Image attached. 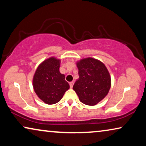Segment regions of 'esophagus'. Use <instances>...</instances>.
Returning <instances> with one entry per match:
<instances>
[{
	"label": "esophagus",
	"mask_w": 146,
	"mask_h": 146,
	"mask_svg": "<svg viewBox=\"0 0 146 146\" xmlns=\"http://www.w3.org/2000/svg\"><path fill=\"white\" fill-rule=\"evenodd\" d=\"M69 84H70V87L72 88L73 86H74V82H70Z\"/></svg>",
	"instance_id": "obj_1"
}]
</instances>
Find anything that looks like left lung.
<instances>
[{"label": "left lung", "instance_id": "obj_1", "mask_svg": "<svg viewBox=\"0 0 146 146\" xmlns=\"http://www.w3.org/2000/svg\"><path fill=\"white\" fill-rule=\"evenodd\" d=\"M79 78L73 90L82 103L94 106L106 96L111 87V78L107 68L98 60L86 58L77 62Z\"/></svg>", "mask_w": 146, "mask_h": 146}]
</instances>
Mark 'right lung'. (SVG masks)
Returning a JSON list of instances; mask_svg holds the SVG:
<instances>
[{"mask_svg": "<svg viewBox=\"0 0 146 146\" xmlns=\"http://www.w3.org/2000/svg\"><path fill=\"white\" fill-rule=\"evenodd\" d=\"M60 60L50 57L43 61L35 72L33 88L36 95L47 104H54L70 88L65 76L60 72Z\"/></svg>", "mask_w": 146, "mask_h": 146, "instance_id": "add662e5", "label": "right lung"}]
</instances>
